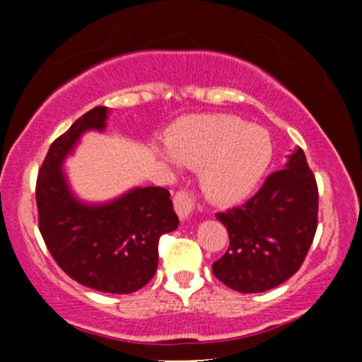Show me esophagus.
Listing matches in <instances>:
<instances>
[{
    "label": "esophagus",
    "instance_id": "obj_1",
    "mask_svg": "<svg viewBox=\"0 0 362 362\" xmlns=\"http://www.w3.org/2000/svg\"><path fill=\"white\" fill-rule=\"evenodd\" d=\"M173 207H175L178 218H180L182 221H185V219L189 218V216L192 214V211H194L192 195H190L189 192H185V190H180V192H177L175 197H173Z\"/></svg>",
    "mask_w": 362,
    "mask_h": 362
}]
</instances>
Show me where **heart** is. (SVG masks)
Listing matches in <instances>:
<instances>
[{
	"instance_id": "1",
	"label": "heart",
	"mask_w": 362,
	"mask_h": 362,
	"mask_svg": "<svg viewBox=\"0 0 362 362\" xmlns=\"http://www.w3.org/2000/svg\"><path fill=\"white\" fill-rule=\"evenodd\" d=\"M167 149L155 151L170 163L199 170L207 199L221 206L245 201L272 160L269 132L226 114L194 115L178 120L167 134Z\"/></svg>"
}]
</instances>
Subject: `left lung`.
Segmentation results:
<instances>
[{"label": "left lung", "instance_id": "8db88e82", "mask_svg": "<svg viewBox=\"0 0 362 362\" xmlns=\"http://www.w3.org/2000/svg\"><path fill=\"white\" fill-rule=\"evenodd\" d=\"M318 187L301 148L243 206L216 218L230 247L213 272L240 293H264L300 271L318 224Z\"/></svg>", "mask_w": 362, "mask_h": 362}]
</instances>
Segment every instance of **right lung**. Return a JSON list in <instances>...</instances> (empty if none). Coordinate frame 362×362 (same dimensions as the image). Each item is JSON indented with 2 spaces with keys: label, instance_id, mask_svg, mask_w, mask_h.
Here are the masks:
<instances>
[{
  "label": "right lung",
  "instance_id": "right-lung-1",
  "mask_svg": "<svg viewBox=\"0 0 362 362\" xmlns=\"http://www.w3.org/2000/svg\"><path fill=\"white\" fill-rule=\"evenodd\" d=\"M109 109L81 115L49 148L35 187L39 230L57 265L86 288L129 294L146 286L158 267L160 236L178 228L170 192L134 187L102 204L78 199L62 170L86 131H103Z\"/></svg>",
  "mask_w": 362,
  "mask_h": 362
}]
</instances>
